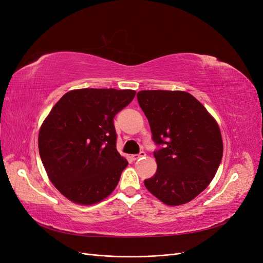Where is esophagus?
I'll use <instances>...</instances> for the list:
<instances>
[{
  "label": "esophagus",
  "mask_w": 263,
  "mask_h": 263,
  "mask_svg": "<svg viewBox=\"0 0 263 263\" xmlns=\"http://www.w3.org/2000/svg\"><path fill=\"white\" fill-rule=\"evenodd\" d=\"M145 156H146L145 151H140V153L137 154V155H132V159L135 161V160H138V159H140V158H142V157H145Z\"/></svg>",
  "instance_id": "34e87169"
}]
</instances>
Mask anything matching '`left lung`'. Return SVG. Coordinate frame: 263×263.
<instances>
[{
	"mask_svg": "<svg viewBox=\"0 0 263 263\" xmlns=\"http://www.w3.org/2000/svg\"><path fill=\"white\" fill-rule=\"evenodd\" d=\"M137 100L159 147L154 151L157 172L145 185L166 205L187 203L208 187L220 164L219 127L186 92L140 91Z\"/></svg>",
	"mask_w": 263,
	"mask_h": 263,
	"instance_id": "left-lung-1",
	"label": "left lung"
}]
</instances>
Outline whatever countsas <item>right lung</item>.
Returning <instances> with one entry per match:
<instances>
[{
    "instance_id": "right-lung-1",
    "label": "right lung",
    "mask_w": 263,
    "mask_h": 263,
    "mask_svg": "<svg viewBox=\"0 0 263 263\" xmlns=\"http://www.w3.org/2000/svg\"><path fill=\"white\" fill-rule=\"evenodd\" d=\"M136 92L81 89L55 103L38 136L42 162L61 194L78 204L91 205L113 192L126 168L116 149L114 117Z\"/></svg>"
}]
</instances>
